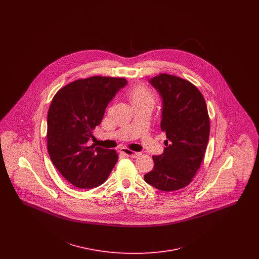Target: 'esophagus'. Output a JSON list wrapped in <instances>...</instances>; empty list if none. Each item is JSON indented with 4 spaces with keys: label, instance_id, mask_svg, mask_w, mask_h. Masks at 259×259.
<instances>
[{
    "label": "esophagus",
    "instance_id": "obj_1",
    "mask_svg": "<svg viewBox=\"0 0 259 259\" xmlns=\"http://www.w3.org/2000/svg\"><path fill=\"white\" fill-rule=\"evenodd\" d=\"M120 152L123 153L124 155H126L127 157H132V158H137L141 155V152H136V151L125 148H121Z\"/></svg>",
    "mask_w": 259,
    "mask_h": 259
}]
</instances>
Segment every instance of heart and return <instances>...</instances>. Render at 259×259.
<instances>
[{
  "label": "heart",
  "instance_id": "obj_1",
  "mask_svg": "<svg viewBox=\"0 0 259 259\" xmlns=\"http://www.w3.org/2000/svg\"><path fill=\"white\" fill-rule=\"evenodd\" d=\"M127 97L133 107L141 105H150L153 107L155 102V96L153 92L148 87L144 85L132 87L128 91Z\"/></svg>",
  "mask_w": 259,
  "mask_h": 259
}]
</instances>
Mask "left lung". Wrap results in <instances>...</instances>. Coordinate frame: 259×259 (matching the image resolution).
Instances as JSON below:
<instances>
[{"label": "left lung", "instance_id": "obj_1", "mask_svg": "<svg viewBox=\"0 0 259 259\" xmlns=\"http://www.w3.org/2000/svg\"><path fill=\"white\" fill-rule=\"evenodd\" d=\"M149 83L162 99L160 127L167 140L144 179L159 190L174 191L192 182L204 158L209 136L207 105L197 87L179 76L160 74Z\"/></svg>", "mask_w": 259, "mask_h": 259}]
</instances>
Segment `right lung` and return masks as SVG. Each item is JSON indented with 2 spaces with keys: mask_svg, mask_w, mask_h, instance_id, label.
<instances>
[{
  "mask_svg": "<svg viewBox=\"0 0 259 259\" xmlns=\"http://www.w3.org/2000/svg\"><path fill=\"white\" fill-rule=\"evenodd\" d=\"M127 84L123 77L91 76L61 88L48 113V150L62 176L78 188L103 185L118 160L113 149L90 145L106 108Z\"/></svg>",
  "mask_w": 259,
  "mask_h": 259,
  "instance_id": "right-lung-1",
  "label": "right lung"
}]
</instances>
